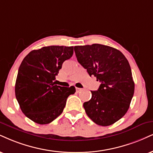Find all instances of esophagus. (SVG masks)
I'll return each mask as SVG.
<instances>
[{"mask_svg": "<svg viewBox=\"0 0 153 153\" xmlns=\"http://www.w3.org/2000/svg\"><path fill=\"white\" fill-rule=\"evenodd\" d=\"M82 90V88H76V92H79Z\"/></svg>", "mask_w": 153, "mask_h": 153, "instance_id": "obj_1", "label": "esophagus"}]
</instances>
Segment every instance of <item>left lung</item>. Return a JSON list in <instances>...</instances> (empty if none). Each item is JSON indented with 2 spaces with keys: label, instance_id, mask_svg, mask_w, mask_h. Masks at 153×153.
Segmentation results:
<instances>
[{
  "label": "left lung",
  "instance_id": "obj_1",
  "mask_svg": "<svg viewBox=\"0 0 153 153\" xmlns=\"http://www.w3.org/2000/svg\"><path fill=\"white\" fill-rule=\"evenodd\" d=\"M74 52L88 74L101 82L97 91H91V99L84 103L86 114L97 125H112L126 114L134 94L128 61L119 50L103 45L75 46Z\"/></svg>",
  "mask_w": 153,
  "mask_h": 153
}]
</instances>
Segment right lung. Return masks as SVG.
<instances>
[{
    "label": "right lung",
    "mask_w": 153,
    "mask_h": 153,
    "mask_svg": "<svg viewBox=\"0 0 153 153\" xmlns=\"http://www.w3.org/2000/svg\"><path fill=\"white\" fill-rule=\"evenodd\" d=\"M74 47L48 46L33 50L19 67L15 92L22 113L41 125L48 124L62 114L68 97L75 87L55 85L54 81L62 64L72 56Z\"/></svg>",
    "instance_id": "right-lung-1"
}]
</instances>
